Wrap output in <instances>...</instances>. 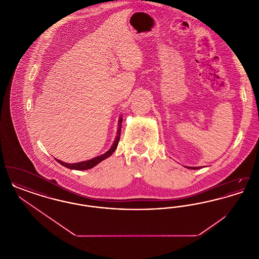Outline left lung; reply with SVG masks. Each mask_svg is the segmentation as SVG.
<instances>
[{"instance_id":"8db88e82","label":"left lung","mask_w":259,"mask_h":259,"mask_svg":"<svg viewBox=\"0 0 259 259\" xmlns=\"http://www.w3.org/2000/svg\"><path fill=\"white\" fill-rule=\"evenodd\" d=\"M187 169H193V170H196V169H199L200 167H186Z\"/></svg>"}]
</instances>
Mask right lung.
<instances>
[{
    "mask_svg": "<svg viewBox=\"0 0 259 259\" xmlns=\"http://www.w3.org/2000/svg\"><path fill=\"white\" fill-rule=\"evenodd\" d=\"M121 123H122V115L119 116V119H118V126H117V132H116V137L111 145V148L99 155L96 156L92 159H89V160L82 161V162H77V163H66V162H63V161L59 160V159H56L57 162H59L61 164L62 166L68 168V169H71V170H79V171H83V170H88V169H91L93 167H95L97 164H99L100 162H102L103 160H105L106 158L110 157L111 154L114 152L115 148H117V145H118V142H119V139H120V131H121Z\"/></svg>",
    "mask_w": 259,
    "mask_h": 259,
    "instance_id": "1",
    "label": "right lung"
}]
</instances>
